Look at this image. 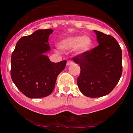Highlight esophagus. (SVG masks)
Wrapping results in <instances>:
<instances>
[{
    "mask_svg": "<svg viewBox=\"0 0 133 133\" xmlns=\"http://www.w3.org/2000/svg\"><path fill=\"white\" fill-rule=\"evenodd\" d=\"M72 64H74V62L72 61L71 60H68V61H67V65H70Z\"/></svg>",
    "mask_w": 133,
    "mask_h": 133,
    "instance_id": "34e87169",
    "label": "esophagus"
}]
</instances>
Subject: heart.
I'll return each instance as SVG.
<instances>
[{"label": "heart", "mask_w": 133, "mask_h": 133, "mask_svg": "<svg viewBox=\"0 0 133 133\" xmlns=\"http://www.w3.org/2000/svg\"><path fill=\"white\" fill-rule=\"evenodd\" d=\"M92 45V39L88 36H72L64 38L59 44L62 50L74 49L77 54L81 55L88 52Z\"/></svg>", "instance_id": "obj_1"}]
</instances>
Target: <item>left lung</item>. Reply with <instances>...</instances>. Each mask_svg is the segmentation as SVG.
I'll return each mask as SVG.
<instances>
[{
    "label": "left lung",
    "mask_w": 133,
    "mask_h": 133,
    "mask_svg": "<svg viewBox=\"0 0 133 133\" xmlns=\"http://www.w3.org/2000/svg\"><path fill=\"white\" fill-rule=\"evenodd\" d=\"M99 45L72 59L80 65L77 86L89 97H99L110 93L121 77L122 51L112 36L94 30Z\"/></svg>",
    "instance_id": "1"
}]
</instances>
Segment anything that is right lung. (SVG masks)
<instances>
[{
  "label": "right lung",
  "mask_w": 133,
  "mask_h": 133,
  "mask_svg": "<svg viewBox=\"0 0 133 133\" xmlns=\"http://www.w3.org/2000/svg\"><path fill=\"white\" fill-rule=\"evenodd\" d=\"M52 32L51 29H39L21 37L12 54V80L29 98L49 96L58 75L66 65L65 60L55 63L44 54L51 49L48 40Z\"/></svg>",
  "instance_id": "1"
}]
</instances>
